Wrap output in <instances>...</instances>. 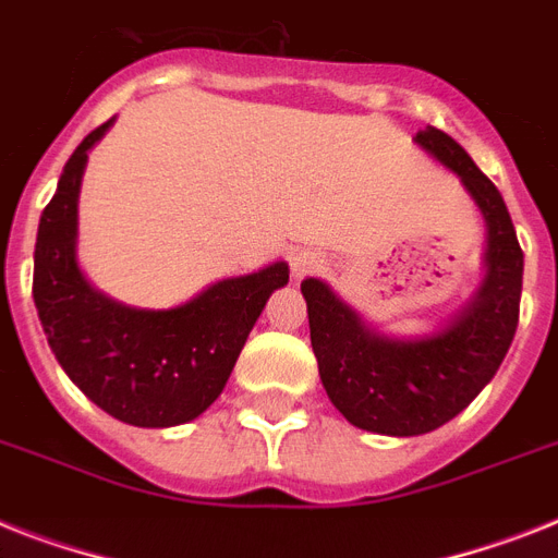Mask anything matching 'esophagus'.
I'll return each mask as SVG.
<instances>
[{
	"instance_id": "34e87169",
	"label": "esophagus",
	"mask_w": 558,
	"mask_h": 558,
	"mask_svg": "<svg viewBox=\"0 0 558 558\" xmlns=\"http://www.w3.org/2000/svg\"><path fill=\"white\" fill-rule=\"evenodd\" d=\"M319 265H322V259L313 251H299L296 256L290 259V270H293V276H296V279L313 274V270H319Z\"/></svg>"
}]
</instances>
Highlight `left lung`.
Masks as SVG:
<instances>
[{
    "label": "left lung",
    "instance_id": "obj_1",
    "mask_svg": "<svg viewBox=\"0 0 558 558\" xmlns=\"http://www.w3.org/2000/svg\"><path fill=\"white\" fill-rule=\"evenodd\" d=\"M416 145L462 179L487 225L485 279L448 328L390 339L367 328L319 279L302 282L311 344L330 402L351 425L381 436L430 434L468 408L494 379L519 325L524 253L508 207L468 150L439 128Z\"/></svg>",
    "mask_w": 558,
    "mask_h": 558
}]
</instances>
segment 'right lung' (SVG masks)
I'll list each match as a JSON object with an SVG mask.
<instances>
[{
	"instance_id": "1",
	"label": "right lung",
	"mask_w": 558,
	"mask_h": 558,
	"mask_svg": "<svg viewBox=\"0 0 558 558\" xmlns=\"http://www.w3.org/2000/svg\"><path fill=\"white\" fill-rule=\"evenodd\" d=\"M113 119L82 140L41 210L34 251V302L62 371L105 413L136 427L185 425L222 393L239 351L288 265L210 284L170 311L113 302L76 262V205L87 150Z\"/></svg>"
}]
</instances>
